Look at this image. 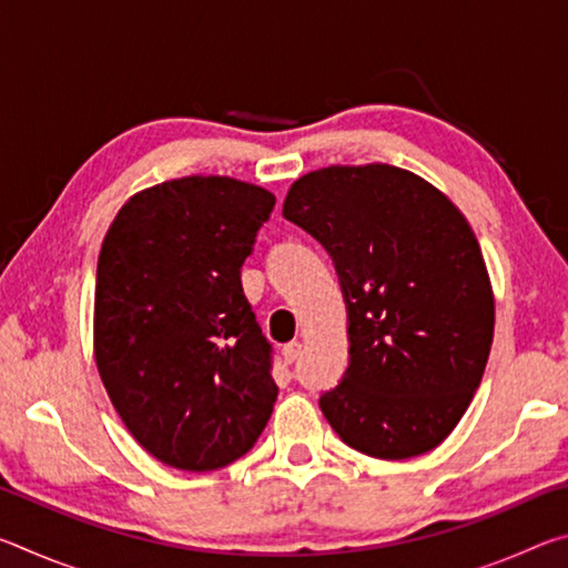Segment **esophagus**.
I'll list each match as a JSON object with an SVG mask.
<instances>
[{"instance_id":"esophagus-1","label":"esophagus","mask_w":568,"mask_h":568,"mask_svg":"<svg viewBox=\"0 0 568 568\" xmlns=\"http://www.w3.org/2000/svg\"><path fill=\"white\" fill-rule=\"evenodd\" d=\"M301 341H293V343H287V345H283V358H285V363H295L297 358H301Z\"/></svg>"}]
</instances>
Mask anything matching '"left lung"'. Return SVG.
Segmentation results:
<instances>
[{
	"label": "left lung",
	"mask_w": 568,
	"mask_h": 568,
	"mask_svg": "<svg viewBox=\"0 0 568 568\" xmlns=\"http://www.w3.org/2000/svg\"><path fill=\"white\" fill-rule=\"evenodd\" d=\"M283 215L328 250L348 311V368L321 396L343 444L400 460L464 416L494 341L474 230L444 192L393 165H333L287 190Z\"/></svg>",
	"instance_id": "1"
}]
</instances>
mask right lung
Wrapping results in <instances>:
<instances>
[{
    "label": "right lung",
    "instance_id": "obj_1",
    "mask_svg": "<svg viewBox=\"0 0 568 568\" xmlns=\"http://www.w3.org/2000/svg\"><path fill=\"white\" fill-rule=\"evenodd\" d=\"M271 192L182 178L130 197L102 240L94 361L134 440L162 464L215 470L271 418L273 345L240 283Z\"/></svg>",
    "mask_w": 568,
    "mask_h": 568
}]
</instances>
